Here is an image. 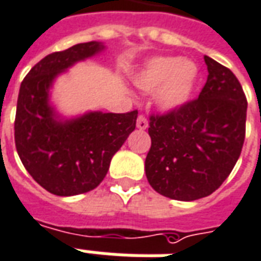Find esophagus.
Returning <instances> with one entry per match:
<instances>
[{
	"label": "esophagus",
	"mask_w": 261,
	"mask_h": 261,
	"mask_svg": "<svg viewBox=\"0 0 261 261\" xmlns=\"http://www.w3.org/2000/svg\"><path fill=\"white\" fill-rule=\"evenodd\" d=\"M136 126H138L139 129H142V130L147 129V126H149V121H147V118L144 117V115H139L138 121H136Z\"/></svg>",
	"instance_id": "obj_1"
}]
</instances>
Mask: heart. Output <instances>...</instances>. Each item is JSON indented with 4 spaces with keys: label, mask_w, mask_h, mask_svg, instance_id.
Here are the masks:
<instances>
[{
    "label": "heart",
    "mask_w": 261,
    "mask_h": 261,
    "mask_svg": "<svg viewBox=\"0 0 261 261\" xmlns=\"http://www.w3.org/2000/svg\"><path fill=\"white\" fill-rule=\"evenodd\" d=\"M199 77L195 62L180 57H157L150 60L136 76L143 90L157 91V102L163 110H176L191 100Z\"/></svg>",
    "instance_id": "1"
}]
</instances>
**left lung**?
I'll use <instances>...</instances> for the list:
<instances>
[{
	"mask_svg": "<svg viewBox=\"0 0 261 261\" xmlns=\"http://www.w3.org/2000/svg\"><path fill=\"white\" fill-rule=\"evenodd\" d=\"M208 70L200 94L167 114L150 115L144 170L154 191L174 200L211 195L242 151L248 101L237 76L204 55Z\"/></svg>",
	"mask_w": 261,
	"mask_h": 261,
	"instance_id": "8db88e82",
	"label": "left lung"
}]
</instances>
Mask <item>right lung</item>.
I'll list each match as a JSON object with an SVG mask.
<instances>
[{
	"label": "right lung",
	"mask_w": 261,
	"mask_h": 261,
	"mask_svg": "<svg viewBox=\"0 0 261 261\" xmlns=\"http://www.w3.org/2000/svg\"><path fill=\"white\" fill-rule=\"evenodd\" d=\"M102 48L101 43L89 41L48 54L30 69L19 89L16 151L32 178L53 195H81L97 188L107 175L112 155L136 128L138 110L87 112L60 121L48 102L55 77Z\"/></svg>",
	"instance_id": "obj_1"
}]
</instances>
